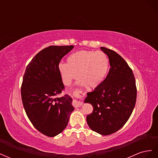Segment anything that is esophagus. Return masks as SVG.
<instances>
[{
    "label": "esophagus",
    "mask_w": 158,
    "mask_h": 158,
    "mask_svg": "<svg viewBox=\"0 0 158 158\" xmlns=\"http://www.w3.org/2000/svg\"><path fill=\"white\" fill-rule=\"evenodd\" d=\"M85 95V92L83 90L77 89L73 93V96L78 99H82ZM83 104L82 101H77V100H74V105L76 107H80Z\"/></svg>",
    "instance_id": "obj_1"
}]
</instances>
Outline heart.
Instances as JSON below:
<instances>
[{
  "label": "heart",
  "mask_w": 158,
  "mask_h": 158,
  "mask_svg": "<svg viewBox=\"0 0 158 158\" xmlns=\"http://www.w3.org/2000/svg\"><path fill=\"white\" fill-rule=\"evenodd\" d=\"M109 66V60L104 52L80 51L71 54L67 63H60L58 70L65 85H70L78 74L81 84L96 88L106 78Z\"/></svg>",
  "instance_id": "heart-1"
}]
</instances>
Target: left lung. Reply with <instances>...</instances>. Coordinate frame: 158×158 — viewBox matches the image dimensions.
<instances>
[{
  "instance_id": "8db88e82",
  "label": "left lung",
  "mask_w": 158,
  "mask_h": 158,
  "mask_svg": "<svg viewBox=\"0 0 158 158\" xmlns=\"http://www.w3.org/2000/svg\"><path fill=\"white\" fill-rule=\"evenodd\" d=\"M109 59L111 68L102 83L87 93L85 103L92 105L94 111L86 121L92 131L109 135L121 129L135 108L137 89L132 70L115 51L102 47Z\"/></svg>"
}]
</instances>
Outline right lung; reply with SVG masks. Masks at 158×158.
I'll return each mask as SVG.
<instances>
[{"label":"right lung","instance_id":"1","mask_svg":"<svg viewBox=\"0 0 158 158\" xmlns=\"http://www.w3.org/2000/svg\"><path fill=\"white\" fill-rule=\"evenodd\" d=\"M73 48V45L46 47L31 59L23 74V107L33 127L47 136L53 137L63 131L74 111L70 95L58 97L65 88L58 66Z\"/></svg>","mask_w":158,"mask_h":158}]
</instances>
